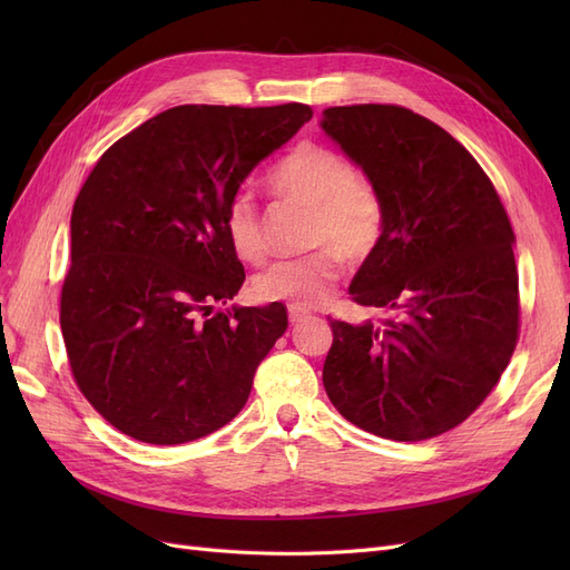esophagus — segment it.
Instances as JSON below:
<instances>
[{"label":"esophagus","mask_w":570,"mask_h":570,"mask_svg":"<svg viewBox=\"0 0 570 570\" xmlns=\"http://www.w3.org/2000/svg\"><path fill=\"white\" fill-rule=\"evenodd\" d=\"M287 316H289V323L295 325V323L304 321V318L308 316V312H306V308H302V306H295V304H292V306L287 308Z\"/></svg>","instance_id":"34e87169"}]
</instances>
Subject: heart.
<instances>
[{
    "mask_svg": "<svg viewBox=\"0 0 570 570\" xmlns=\"http://www.w3.org/2000/svg\"><path fill=\"white\" fill-rule=\"evenodd\" d=\"M268 183L278 197L312 206L308 245L314 254L283 258L254 278V295L264 302L318 306L331 297L342 273V256L361 262L381 245L385 202L377 187L354 174L340 151L323 145H299L271 170ZM233 252L249 264L264 262L266 235L256 197L239 189L223 216Z\"/></svg>",
    "mask_w": 570,
    "mask_h": 570,
    "instance_id": "heart-1",
    "label": "heart"
}]
</instances>
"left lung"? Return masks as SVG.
I'll return each mask as SVG.
<instances>
[{"mask_svg":"<svg viewBox=\"0 0 570 570\" xmlns=\"http://www.w3.org/2000/svg\"><path fill=\"white\" fill-rule=\"evenodd\" d=\"M323 132L385 202V228L350 285L383 321H333L323 387L356 428L419 442L463 423L519 340L509 216L461 142L392 105L325 109Z\"/></svg>","mask_w":570,"mask_h":570,"instance_id":"8db88e82","label":"left lung"}]
</instances>
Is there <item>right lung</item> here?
<instances>
[{
  "instance_id": "obj_1",
  "label": "right lung",
  "mask_w": 570,
  "mask_h": 570,
  "mask_svg": "<svg viewBox=\"0 0 570 570\" xmlns=\"http://www.w3.org/2000/svg\"><path fill=\"white\" fill-rule=\"evenodd\" d=\"M314 111L185 105L111 145L71 214L61 333L80 392L116 430L193 442L230 423L287 308L226 304L245 283L223 216Z\"/></svg>"
}]
</instances>
